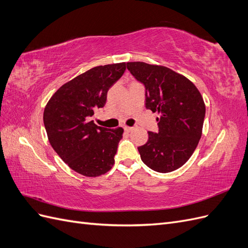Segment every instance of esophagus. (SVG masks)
I'll return each mask as SVG.
<instances>
[{"instance_id": "esophagus-1", "label": "esophagus", "mask_w": 248, "mask_h": 248, "mask_svg": "<svg viewBox=\"0 0 248 248\" xmlns=\"http://www.w3.org/2000/svg\"><path fill=\"white\" fill-rule=\"evenodd\" d=\"M132 129H133L132 127H129V126H125V127H124V130H125L126 132H130Z\"/></svg>"}]
</instances>
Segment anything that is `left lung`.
<instances>
[{
    "instance_id": "obj_1",
    "label": "left lung",
    "mask_w": 248,
    "mask_h": 248,
    "mask_svg": "<svg viewBox=\"0 0 248 248\" xmlns=\"http://www.w3.org/2000/svg\"><path fill=\"white\" fill-rule=\"evenodd\" d=\"M127 69L146 89V108L158 112V132L139 147L147 167L158 172L181 168L202 137L206 114L204 99L192 82L164 66L128 62Z\"/></svg>"
}]
</instances>
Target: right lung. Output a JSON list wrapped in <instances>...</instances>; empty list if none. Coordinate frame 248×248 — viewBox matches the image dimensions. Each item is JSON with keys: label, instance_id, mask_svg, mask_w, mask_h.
I'll list each match as a JSON object with an SVG mask.
<instances>
[{"label": "right lung", "instance_id": "add662e5", "mask_svg": "<svg viewBox=\"0 0 248 248\" xmlns=\"http://www.w3.org/2000/svg\"><path fill=\"white\" fill-rule=\"evenodd\" d=\"M126 63L97 66L66 82L51 96L43 122L51 147L68 167L98 177L115 163L123 128L97 126L92 117L107 102L108 89L123 76Z\"/></svg>", "mask_w": 248, "mask_h": 248}]
</instances>
